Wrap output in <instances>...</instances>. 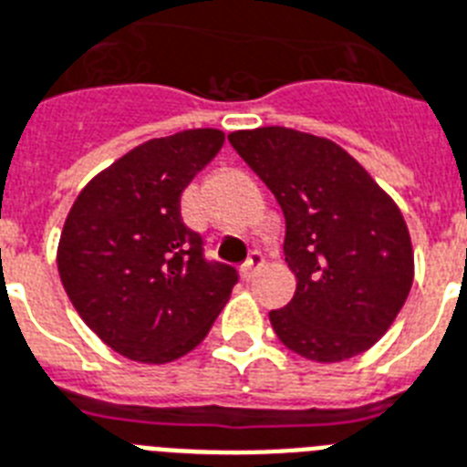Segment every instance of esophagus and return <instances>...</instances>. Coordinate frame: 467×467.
Wrapping results in <instances>:
<instances>
[{
    "instance_id": "1",
    "label": "esophagus",
    "mask_w": 467,
    "mask_h": 467,
    "mask_svg": "<svg viewBox=\"0 0 467 467\" xmlns=\"http://www.w3.org/2000/svg\"><path fill=\"white\" fill-rule=\"evenodd\" d=\"M264 261L266 259H264V254H261L259 249H256V252H252V256L244 261V278H254V275H256V273L264 268Z\"/></svg>"
}]
</instances>
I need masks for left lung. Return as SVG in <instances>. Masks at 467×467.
<instances>
[{"label":"left lung","instance_id":"obj_1","mask_svg":"<svg viewBox=\"0 0 467 467\" xmlns=\"http://www.w3.org/2000/svg\"><path fill=\"white\" fill-rule=\"evenodd\" d=\"M285 215V261L297 290L271 326L312 362H343L377 343L412 287L400 208L338 143L285 127L227 136Z\"/></svg>","mask_w":467,"mask_h":467}]
</instances>
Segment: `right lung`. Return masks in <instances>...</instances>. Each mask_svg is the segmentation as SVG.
I'll return each instance as SVG.
<instances>
[{"label":"right lung","instance_id":"add662e5","mask_svg":"<svg viewBox=\"0 0 467 467\" xmlns=\"http://www.w3.org/2000/svg\"><path fill=\"white\" fill-rule=\"evenodd\" d=\"M225 134L187 129L150 139L102 170L76 196L57 268L71 305L112 350L165 365L206 338L237 271L206 261L180 199Z\"/></svg>","mask_w":467,"mask_h":467}]
</instances>
